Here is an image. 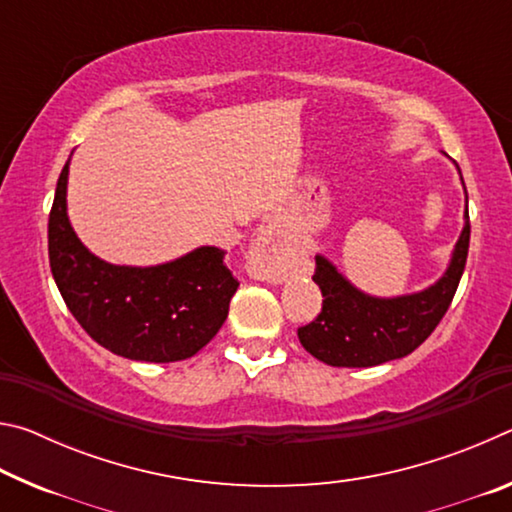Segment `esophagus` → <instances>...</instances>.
I'll use <instances>...</instances> for the list:
<instances>
[{
    "instance_id": "esophagus-1",
    "label": "esophagus",
    "mask_w": 512,
    "mask_h": 512,
    "mask_svg": "<svg viewBox=\"0 0 512 512\" xmlns=\"http://www.w3.org/2000/svg\"><path fill=\"white\" fill-rule=\"evenodd\" d=\"M248 275L255 280L277 284L289 273V250L277 239L275 230L266 225L257 232L248 250Z\"/></svg>"
}]
</instances>
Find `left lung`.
Listing matches in <instances>:
<instances>
[{
    "instance_id": "obj_1",
    "label": "left lung",
    "mask_w": 512,
    "mask_h": 512,
    "mask_svg": "<svg viewBox=\"0 0 512 512\" xmlns=\"http://www.w3.org/2000/svg\"><path fill=\"white\" fill-rule=\"evenodd\" d=\"M467 248L470 214L465 210L463 232L443 277L424 291L397 298L368 296L345 280L332 262L316 255L314 282L323 293V309L316 320L298 329L302 348L336 368H370L411 354L429 339L452 305L465 271Z\"/></svg>"
}]
</instances>
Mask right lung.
<instances>
[{"label": "right lung", "instance_id": "obj_1", "mask_svg": "<svg viewBox=\"0 0 512 512\" xmlns=\"http://www.w3.org/2000/svg\"><path fill=\"white\" fill-rule=\"evenodd\" d=\"M69 160L49 212V266L67 309L103 348L133 361H183L228 318L239 282L221 248L158 266H117L81 244L67 216Z\"/></svg>", "mask_w": 512, "mask_h": 512}]
</instances>
